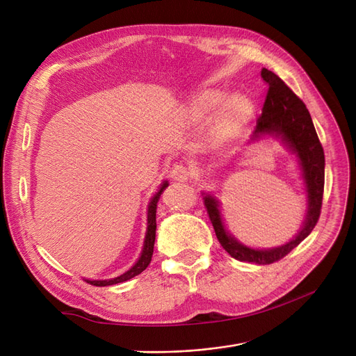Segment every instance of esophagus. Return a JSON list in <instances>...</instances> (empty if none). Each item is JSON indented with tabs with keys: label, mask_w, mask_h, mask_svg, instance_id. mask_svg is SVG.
Listing matches in <instances>:
<instances>
[{
	"label": "esophagus",
	"mask_w": 356,
	"mask_h": 356,
	"mask_svg": "<svg viewBox=\"0 0 356 356\" xmlns=\"http://www.w3.org/2000/svg\"><path fill=\"white\" fill-rule=\"evenodd\" d=\"M170 176L176 181H186V180L189 179V168L186 167L184 164H181V163H177V164H175L172 167Z\"/></svg>",
	"instance_id": "esophagus-1"
}]
</instances>
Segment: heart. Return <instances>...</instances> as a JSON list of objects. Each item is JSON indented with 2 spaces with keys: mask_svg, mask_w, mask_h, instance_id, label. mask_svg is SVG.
I'll use <instances>...</instances> for the list:
<instances>
[{
  "mask_svg": "<svg viewBox=\"0 0 356 356\" xmlns=\"http://www.w3.org/2000/svg\"><path fill=\"white\" fill-rule=\"evenodd\" d=\"M223 101H225V93L220 90L204 93L203 97L197 98V101L195 102V115L200 118L213 115L222 106ZM252 108V102L247 97L234 95L232 98H229L219 112L216 122V137L225 140L236 134L251 117Z\"/></svg>",
  "mask_w": 356,
  "mask_h": 356,
  "instance_id": "obj_1",
  "label": "heart"
}]
</instances>
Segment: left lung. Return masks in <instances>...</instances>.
I'll return each mask as SVG.
<instances>
[{
  "label": "left lung",
  "instance_id": "1",
  "mask_svg": "<svg viewBox=\"0 0 356 356\" xmlns=\"http://www.w3.org/2000/svg\"><path fill=\"white\" fill-rule=\"evenodd\" d=\"M261 78L268 85V92L251 141L273 136L282 140L296 154L307 192V213L303 227L282 247L251 248L241 244L227 231L218 199L212 193H203V200L222 248L238 261L266 266L282 259L294 250L319 220L325 188V153L305 102L271 70L264 67L261 70Z\"/></svg>",
  "mask_w": 356,
  "mask_h": 356
}]
</instances>
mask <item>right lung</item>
<instances>
[{
    "label": "right lung",
    "instance_id": "add662e5",
    "mask_svg": "<svg viewBox=\"0 0 356 356\" xmlns=\"http://www.w3.org/2000/svg\"><path fill=\"white\" fill-rule=\"evenodd\" d=\"M168 183L164 180L160 186V189L157 191V193L152 197L148 203V211H147V232H145V238H144V245H143V251L140 258L137 259V263L131 267L128 271H125L124 274L111 278V280H85L86 283L92 284V286H98V287H105V286H114L118 283H124L127 280H131L133 277L141 274L149 264L153 257V251H154V241H156V212H157V202L163 193V191L167 188Z\"/></svg>",
    "mask_w": 356,
    "mask_h": 356
}]
</instances>
